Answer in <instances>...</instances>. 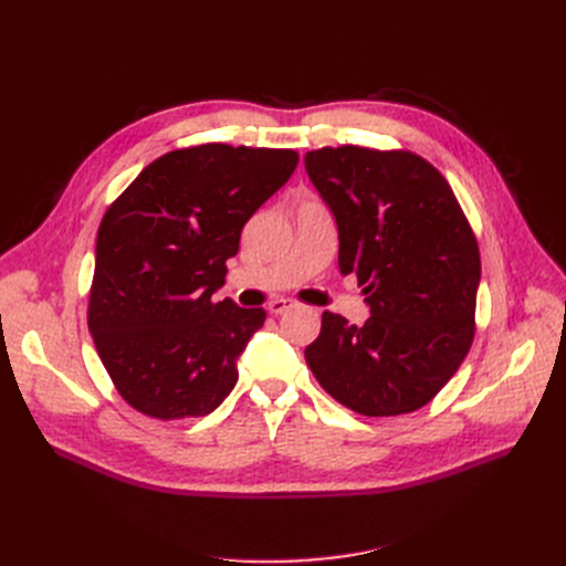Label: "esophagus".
Listing matches in <instances>:
<instances>
[{"label": "esophagus", "mask_w": 566, "mask_h": 566, "mask_svg": "<svg viewBox=\"0 0 566 566\" xmlns=\"http://www.w3.org/2000/svg\"><path fill=\"white\" fill-rule=\"evenodd\" d=\"M293 302H290V300H273V302H269V312L273 314V316H279V314H285L287 310H293Z\"/></svg>", "instance_id": "esophagus-1"}]
</instances>
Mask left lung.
Returning <instances> with one entry per match:
<instances>
[{"instance_id": "left-lung-1", "label": "left lung", "mask_w": 566, "mask_h": 566, "mask_svg": "<svg viewBox=\"0 0 566 566\" xmlns=\"http://www.w3.org/2000/svg\"><path fill=\"white\" fill-rule=\"evenodd\" d=\"M306 175L339 233V271L356 273L370 318L323 312L304 349L318 385L368 418L430 403L468 356L482 276L468 217L434 165L410 150L318 148Z\"/></svg>"}]
</instances>
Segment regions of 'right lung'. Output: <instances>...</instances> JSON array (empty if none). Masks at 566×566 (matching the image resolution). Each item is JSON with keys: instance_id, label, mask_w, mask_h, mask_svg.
Wrapping results in <instances>:
<instances>
[{"instance_id": "right-lung-1", "label": "right lung", "mask_w": 566, "mask_h": 566, "mask_svg": "<svg viewBox=\"0 0 566 566\" xmlns=\"http://www.w3.org/2000/svg\"><path fill=\"white\" fill-rule=\"evenodd\" d=\"M290 148L169 150L101 219L87 323L115 389L158 420L200 418L238 382L262 306L214 302L248 219L295 172Z\"/></svg>"}]
</instances>
